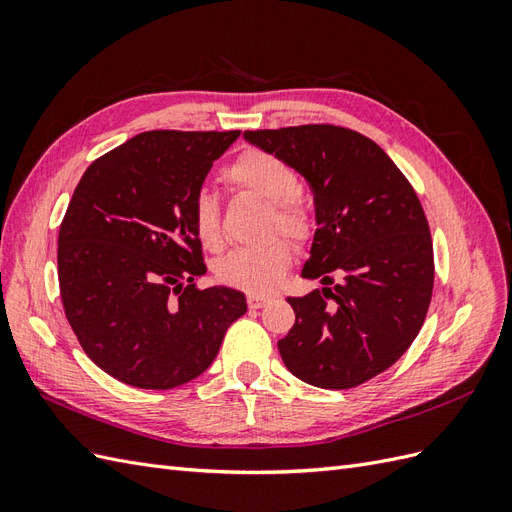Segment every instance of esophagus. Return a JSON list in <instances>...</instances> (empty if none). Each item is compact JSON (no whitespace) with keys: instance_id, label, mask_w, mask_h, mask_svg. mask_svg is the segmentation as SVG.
I'll use <instances>...</instances> for the list:
<instances>
[{"instance_id":"1","label":"esophagus","mask_w":512,"mask_h":512,"mask_svg":"<svg viewBox=\"0 0 512 512\" xmlns=\"http://www.w3.org/2000/svg\"><path fill=\"white\" fill-rule=\"evenodd\" d=\"M267 299V294H250V297H247V305H250V309H260L267 303Z\"/></svg>"}]
</instances>
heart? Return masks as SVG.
I'll use <instances>...</instances> for the list:
<instances>
[{
  "mask_svg": "<svg viewBox=\"0 0 512 512\" xmlns=\"http://www.w3.org/2000/svg\"><path fill=\"white\" fill-rule=\"evenodd\" d=\"M232 190L247 192L269 205L267 230H280L292 239H305L312 230L309 209L299 198L301 179L286 160L265 149H245L222 173ZM190 218L198 241L207 250L218 252L222 239L218 196L200 190L190 205ZM292 260V247L286 239L273 237L258 247L235 250L215 265L222 284L262 292L271 288L286 273Z\"/></svg>",
  "mask_w": 512,
  "mask_h": 512,
  "instance_id": "1",
  "label": "heart"
}]
</instances>
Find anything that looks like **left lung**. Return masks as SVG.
Masks as SVG:
<instances>
[{"label":"left lung","instance_id":"obj_1","mask_svg":"<svg viewBox=\"0 0 512 512\" xmlns=\"http://www.w3.org/2000/svg\"><path fill=\"white\" fill-rule=\"evenodd\" d=\"M243 136L301 173L316 203L303 277L324 288L288 299L284 365L333 391L382 374L421 331L433 292L431 232L410 181L371 138L331 123Z\"/></svg>","mask_w":512,"mask_h":512}]
</instances>
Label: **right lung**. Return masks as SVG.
I'll list each match as a JSON object with an SVG mask.
<instances>
[{
    "label": "right lung",
    "instance_id": "right-lung-1",
    "mask_svg": "<svg viewBox=\"0 0 512 512\" xmlns=\"http://www.w3.org/2000/svg\"><path fill=\"white\" fill-rule=\"evenodd\" d=\"M230 132L151 130L89 164L59 226L64 312L85 354L138 389H175L213 363L247 312L207 273L190 205Z\"/></svg>",
    "mask_w": 512,
    "mask_h": 512
}]
</instances>
